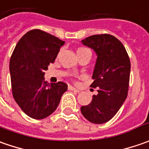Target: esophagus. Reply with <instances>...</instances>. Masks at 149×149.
<instances>
[{"label": "esophagus", "instance_id": "1", "mask_svg": "<svg viewBox=\"0 0 149 149\" xmlns=\"http://www.w3.org/2000/svg\"><path fill=\"white\" fill-rule=\"evenodd\" d=\"M68 89H70V90H72V91H74V92H77V93H79V92H80V90H79V89H75V88H74L73 86H70H70L68 87Z\"/></svg>", "mask_w": 149, "mask_h": 149}]
</instances>
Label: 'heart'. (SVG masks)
<instances>
[{"label": "heart", "mask_w": 149, "mask_h": 149, "mask_svg": "<svg viewBox=\"0 0 149 149\" xmlns=\"http://www.w3.org/2000/svg\"><path fill=\"white\" fill-rule=\"evenodd\" d=\"M84 51H90V50L87 48H79V49H78L77 53L78 52H84Z\"/></svg>", "instance_id": "1"}]
</instances>
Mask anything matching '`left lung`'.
I'll list each match as a JSON object with an SVG mask.
<instances>
[{
  "instance_id": "left-lung-1",
  "label": "left lung",
  "mask_w": 149,
  "mask_h": 149,
  "mask_svg": "<svg viewBox=\"0 0 149 149\" xmlns=\"http://www.w3.org/2000/svg\"><path fill=\"white\" fill-rule=\"evenodd\" d=\"M93 49L97 60L90 87L98 88V95L80 110L93 123H104L113 117L125 101L129 85L130 60L123 45L109 34L95 35L82 40Z\"/></svg>"
}]
</instances>
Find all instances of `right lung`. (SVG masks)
<instances>
[{"label":"right lung","mask_w":149,"mask_h":149,"mask_svg":"<svg viewBox=\"0 0 149 149\" xmlns=\"http://www.w3.org/2000/svg\"><path fill=\"white\" fill-rule=\"evenodd\" d=\"M65 41L40 30L25 34L15 47L10 60L12 95L23 112L35 119L49 116L60 104L68 85L49 84L45 70L54 63Z\"/></svg>","instance_id":"1"}]
</instances>
